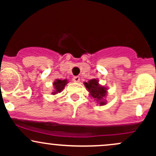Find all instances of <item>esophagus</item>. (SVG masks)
Instances as JSON below:
<instances>
[{"label": "esophagus", "mask_w": 156, "mask_h": 156, "mask_svg": "<svg viewBox=\"0 0 156 156\" xmlns=\"http://www.w3.org/2000/svg\"><path fill=\"white\" fill-rule=\"evenodd\" d=\"M73 80H74V82H76V83H78V82H80V77L79 76L73 77Z\"/></svg>", "instance_id": "34e87169"}]
</instances>
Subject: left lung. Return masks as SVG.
Returning <instances> with one entry per match:
<instances>
[{"instance_id": "obj_1", "label": "left lung", "mask_w": 156, "mask_h": 156, "mask_svg": "<svg viewBox=\"0 0 156 156\" xmlns=\"http://www.w3.org/2000/svg\"><path fill=\"white\" fill-rule=\"evenodd\" d=\"M84 85L87 87V89H88L89 93H90V95L97 102H99L100 105H103L105 104L104 98L106 95L107 89L100 85L98 80L95 79V78L89 80L88 83L85 82Z\"/></svg>"}]
</instances>
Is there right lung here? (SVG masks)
I'll return each instance as SVG.
<instances>
[{
  "label": "right lung",
  "instance_id": "add662e5",
  "mask_svg": "<svg viewBox=\"0 0 156 156\" xmlns=\"http://www.w3.org/2000/svg\"><path fill=\"white\" fill-rule=\"evenodd\" d=\"M68 83L67 79L64 80H59L56 79L53 82V87H54V91L53 92H52V94H55L57 93L61 92L62 90H63V89L65 87V85Z\"/></svg>",
  "mask_w": 156,
  "mask_h": 156
}]
</instances>
